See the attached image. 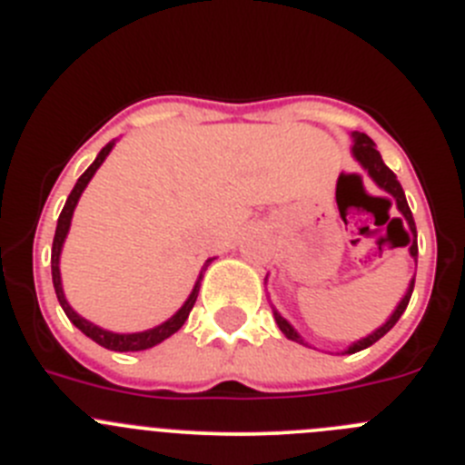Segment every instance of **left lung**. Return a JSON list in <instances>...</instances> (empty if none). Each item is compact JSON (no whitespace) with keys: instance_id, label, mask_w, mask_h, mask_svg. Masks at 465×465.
Listing matches in <instances>:
<instances>
[{"instance_id":"8db88e82","label":"left lung","mask_w":465,"mask_h":465,"mask_svg":"<svg viewBox=\"0 0 465 465\" xmlns=\"http://www.w3.org/2000/svg\"><path fill=\"white\" fill-rule=\"evenodd\" d=\"M352 138H354L352 154L357 156V161H359V163H361L363 168L368 170V174H371V177H372V182H375L377 186H380V188H384L386 193H391V195H393V200H395V204H398L400 213H402V215H404V220H407V223H409V229H411L413 238L409 236V233H407V245H409V242H411V256H413V259L418 261L416 223H413L411 209H409V204H407V197H404V191H402V186H400L398 177H395V173H393V170H391L389 165L384 163V159H381V154H380V152H377L375 143H372V138H371V136H366V134H359V132H354V134H352ZM400 223H402V218H400ZM413 282H416V279H411V286H409L407 295L402 297V302H400V304H398V309L393 311V315H391V318L386 320V324H384V327H380V329H377V331H372L371 336L361 338V341H357V342H354V345H350V350H347V354L361 352V350H366V347H371L372 342H377V341H380V338L384 336V333H389L391 329L395 327V322H398V320H400V315H402L404 311H407V304H409V300H411V292H413ZM274 320H277L279 329H282V331L286 333V338H291V341H297V342H304V341H302V336H300V333H297L295 329H292L291 324H288L286 320H283L282 315L277 313V311H274Z\"/></svg>"}]
</instances>
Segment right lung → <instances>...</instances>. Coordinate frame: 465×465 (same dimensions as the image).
Listing matches in <instances>:
<instances>
[{
  "label": "right lung",
  "mask_w": 465,
  "mask_h": 465,
  "mask_svg": "<svg viewBox=\"0 0 465 465\" xmlns=\"http://www.w3.org/2000/svg\"><path fill=\"white\" fill-rule=\"evenodd\" d=\"M111 150H113V143H108L106 147H102V152H99L97 159L93 161V165H90V168L85 170L84 174H81L79 182H76V186L72 188L70 197H67L65 206H63L61 215H58L56 233H54V245H52V282H54V291H56V297H58V302H61L63 311H65V315L70 318V322L74 324L76 329H81V331H84L88 338H93L97 345L106 347V350H113V352H138V350H147V347L159 345L161 341H165V338L173 336L174 331H179V329L183 327V322H186L188 315H191L193 306H195L197 292H200L202 274H200V279H197L195 288H193L191 297L186 300V304H183L182 309H179L177 313H174L173 318L168 320V322L159 324V327H154V329H147V331H141V333H113V331H106V329L94 327L93 322H88V320H84L81 315H76L74 311H72V306L67 304L65 295H63L61 272H58V256H61L63 241H65L67 229H70V220H72V213H74L76 202H79L84 188L88 186V182L93 179V174L97 173V168L104 163V159H106L108 152H111ZM209 263H211V259L206 261V265H209Z\"/></svg>",
  "instance_id": "obj_1"
}]
</instances>
